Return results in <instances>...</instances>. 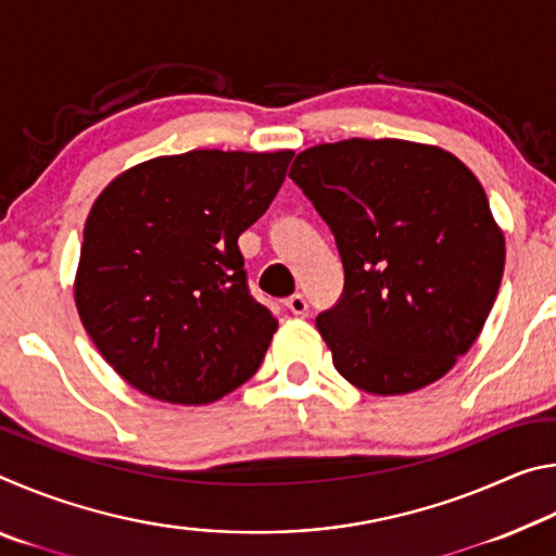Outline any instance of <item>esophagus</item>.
Instances as JSON below:
<instances>
[{"mask_svg": "<svg viewBox=\"0 0 556 556\" xmlns=\"http://www.w3.org/2000/svg\"><path fill=\"white\" fill-rule=\"evenodd\" d=\"M285 306H287L289 312L294 314V316H304V314L308 312V301H306L304 294H291V296L285 301Z\"/></svg>", "mask_w": 556, "mask_h": 556, "instance_id": "obj_1", "label": "esophagus"}]
</instances>
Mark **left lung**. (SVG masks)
Instances as JSON below:
<instances>
[{"instance_id":"8db88e82","label":"left lung","mask_w":556,"mask_h":556,"mask_svg":"<svg viewBox=\"0 0 556 556\" xmlns=\"http://www.w3.org/2000/svg\"><path fill=\"white\" fill-rule=\"evenodd\" d=\"M289 178L343 262L341 299L316 316L336 370L370 394L444 378L481 333L505 267L478 178L444 149L402 139L312 147Z\"/></svg>"}]
</instances>
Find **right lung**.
Returning <instances> with one entry per match:
<instances>
[{
	"label": "right lung",
	"mask_w": 556,
	"mask_h": 556,
	"mask_svg": "<svg viewBox=\"0 0 556 556\" xmlns=\"http://www.w3.org/2000/svg\"><path fill=\"white\" fill-rule=\"evenodd\" d=\"M291 156L195 149L129 168L100 193L75 306L131 388L205 404L257 372L277 318L250 294L238 238L275 201Z\"/></svg>",
	"instance_id": "obj_1"
}]
</instances>
